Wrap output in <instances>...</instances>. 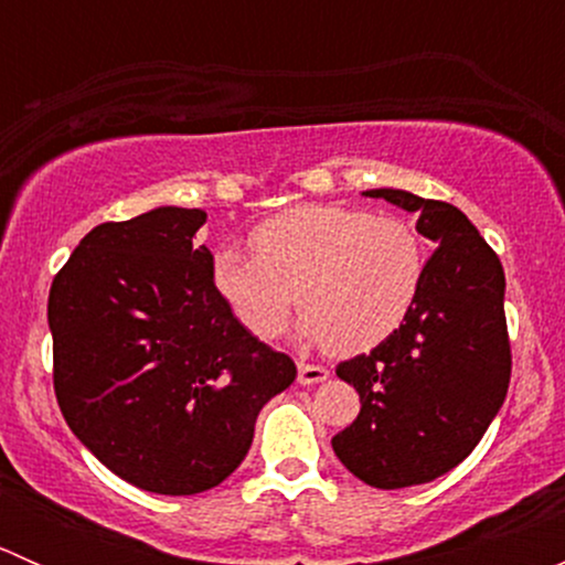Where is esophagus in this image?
I'll list each match as a JSON object with an SVG mask.
<instances>
[{"mask_svg": "<svg viewBox=\"0 0 565 565\" xmlns=\"http://www.w3.org/2000/svg\"><path fill=\"white\" fill-rule=\"evenodd\" d=\"M330 372L324 366H317V363H298V383L300 385H317L322 380H328Z\"/></svg>", "mask_w": 565, "mask_h": 565, "instance_id": "esophagus-1", "label": "esophagus"}]
</instances>
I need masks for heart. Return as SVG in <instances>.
Wrapping results in <instances>:
<instances>
[{"mask_svg":"<svg viewBox=\"0 0 565 565\" xmlns=\"http://www.w3.org/2000/svg\"><path fill=\"white\" fill-rule=\"evenodd\" d=\"M250 250L215 248L213 287L232 317L262 341L289 328L298 295L303 333L355 355L391 339L426 276L418 232L398 215L344 204H303L262 221Z\"/></svg>","mask_w":565,"mask_h":565,"instance_id":"heart-1","label":"heart"}]
</instances>
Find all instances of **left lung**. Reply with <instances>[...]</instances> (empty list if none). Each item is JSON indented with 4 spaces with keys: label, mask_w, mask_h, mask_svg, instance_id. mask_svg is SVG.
<instances>
[{
    "label": "left lung",
    "mask_w": 565,
    "mask_h": 565,
    "mask_svg": "<svg viewBox=\"0 0 565 565\" xmlns=\"http://www.w3.org/2000/svg\"><path fill=\"white\" fill-rule=\"evenodd\" d=\"M366 196L418 213L435 243L424 287L402 328L335 374L361 413L333 437L341 465L377 489L429 483L470 457L511 383L505 276L498 254L459 207L396 188Z\"/></svg>",
    "instance_id": "8db88e82"
}]
</instances>
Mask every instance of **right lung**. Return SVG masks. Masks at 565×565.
I'll list each match as a JSON object with an SVG mask.
<instances>
[{"mask_svg": "<svg viewBox=\"0 0 565 565\" xmlns=\"http://www.w3.org/2000/svg\"><path fill=\"white\" fill-rule=\"evenodd\" d=\"M202 210L95 226L54 276V393L73 435L145 492L196 494L246 459L295 361L250 335L193 243Z\"/></svg>", "mask_w": 565, "mask_h": 565, "instance_id": "right-lung-1", "label": "right lung"}]
</instances>
